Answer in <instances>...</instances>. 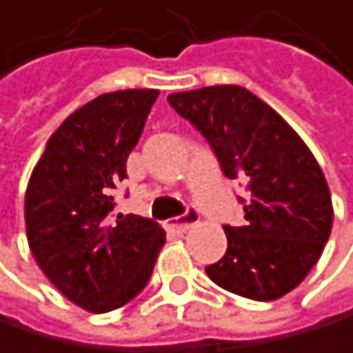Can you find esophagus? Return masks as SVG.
<instances>
[{
  "label": "esophagus",
  "instance_id": "obj_1",
  "mask_svg": "<svg viewBox=\"0 0 353 353\" xmlns=\"http://www.w3.org/2000/svg\"><path fill=\"white\" fill-rule=\"evenodd\" d=\"M196 222H199V214L190 210V212H186V214H184V216H180V218L169 220V224H167V226L173 230V233H180V235H182V233H186L188 228H192Z\"/></svg>",
  "mask_w": 353,
  "mask_h": 353
}]
</instances>
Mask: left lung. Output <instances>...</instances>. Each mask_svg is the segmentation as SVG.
Listing matches in <instances>:
<instances>
[{"label": "left lung", "mask_w": 353, "mask_h": 353, "mask_svg": "<svg viewBox=\"0 0 353 353\" xmlns=\"http://www.w3.org/2000/svg\"><path fill=\"white\" fill-rule=\"evenodd\" d=\"M201 131L226 178L248 186L245 222L224 226L226 254L205 273L220 288L275 301L320 261L332 228L324 173L299 133L243 86L222 84L167 97Z\"/></svg>", "instance_id": "8db88e82"}]
</instances>
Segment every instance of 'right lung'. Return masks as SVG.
<instances>
[{"label":"right lung","instance_id":"1","mask_svg":"<svg viewBox=\"0 0 353 353\" xmlns=\"http://www.w3.org/2000/svg\"><path fill=\"white\" fill-rule=\"evenodd\" d=\"M159 90L99 94L50 135L25 192L29 250L74 305L105 314L135 299L165 243L159 222L114 216V188L127 178Z\"/></svg>","mask_w":353,"mask_h":353}]
</instances>
